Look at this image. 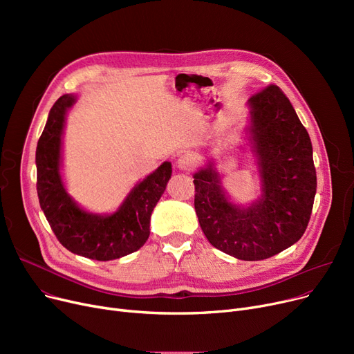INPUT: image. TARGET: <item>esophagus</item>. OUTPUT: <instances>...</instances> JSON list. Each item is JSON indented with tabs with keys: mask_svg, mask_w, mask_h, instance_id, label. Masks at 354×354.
Returning <instances> with one entry per match:
<instances>
[{
	"mask_svg": "<svg viewBox=\"0 0 354 354\" xmlns=\"http://www.w3.org/2000/svg\"><path fill=\"white\" fill-rule=\"evenodd\" d=\"M198 163V158L194 153H185L178 159V167L182 171H192Z\"/></svg>",
	"mask_w": 354,
	"mask_h": 354,
	"instance_id": "34e87169",
	"label": "esophagus"
}]
</instances>
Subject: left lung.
<instances>
[{"mask_svg": "<svg viewBox=\"0 0 354 354\" xmlns=\"http://www.w3.org/2000/svg\"><path fill=\"white\" fill-rule=\"evenodd\" d=\"M248 106V132L258 158L261 196L248 208L230 202L209 162L194 175L195 211L215 248L244 261H258L303 236L317 176L310 136L283 90L271 84L251 96Z\"/></svg>", "mask_w": 354, "mask_h": 354, "instance_id": "obj_1", "label": "left lung"}]
</instances>
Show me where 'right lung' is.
<instances>
[{
  "instance_id": "1",
  "label": "right lung",
  "mask_w": 354,
  "mask_h": 354,
  "mask_svg": "<svg viewBox=\"0 0 354 354\" xmlns=\"http://www.w3.org/2000/svg\"><path fill=\"white\" fill-rule=\"evenodd\" d=\"M76 103L73 95L55 102L37 143V194L48 224L71 251L97 261H110L138 251L147 241L151 215L172 175L171 162H163L130 191L120 208L110 215L83 211L66 192L60 175L62 136L67 110Z\"/></svg>"
}]
</instances>
